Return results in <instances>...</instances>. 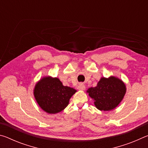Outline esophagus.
Masks as SVG:
<instances>
[{
	"mask_svg": "<svg viewBox=\"0 0 148 148\" xmlns=\"http://www.w3.org/2000/svg\"><path fill=\"white\" fill-rule=\"evenodd\" d=\"M77 89L79 90H84L86 89V86H85V85L83 84H79L78 85V86H77Z\"/></svg>",
	"mask_w": 148,
	"mask_h": 148,
	"instance_id": "esophagus-1",
	"label": "esophagus"
}]
</instances>
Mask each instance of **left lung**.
<instances>
[{"label": "left lung", "mask_w": 148, "mask_h": 148, "mask_svg": "<svg viewBox=\"0 0 148 148\" xmlns=\"http://www.w3.org/2000/svg\"><path fill=\"white\" fill-rule=\"evenodd\" d=\"M89 96L93 99L97 109L110 111L118 106L126 92L123 82L114 76L101 77L97 86L89 88Z\"/></svg>", "instance_id": "left-lung-1"}]
</instances>
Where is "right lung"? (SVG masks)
Wrapping results in <instances>:
<instances>
[{
  "label": "right lung",
  "mask_w": 148,
  "mask_h": 148,
  "mask_svg": "<svg viewBox=\"0 0 148 148\" xmlns=\"http://www.w3.org/2000/svg\"><path fill=\"white\" fill-rule=\"evenodd\" d=\"M77 91L64 86L57 77L46 76L35 85L34 96L39 106L48 114H57L69 105L70 99Z\"/></svg>",
  "instance_id": "1"
}]
</instances>
